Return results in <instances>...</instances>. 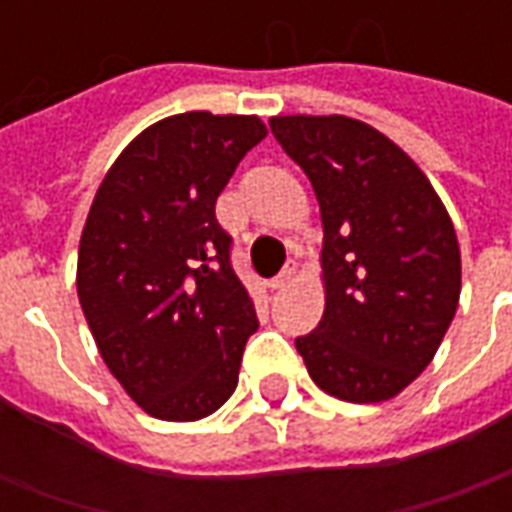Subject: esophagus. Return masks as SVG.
I'll use <instances>...</instances> for the list:
<instances>
[{
	"mask_svg": "<svg viewBox=\"0 0 512 512\" xmlns=\"http://www.w3.org/2000/svg\"><path fill=\"white\" fill-rule=\"evenodd\" d=\"M296 271H299V268H296V260H288V263H285V268L279 271L277 277L268 282V288H271V290L288 288L290 282H293V277H296Z\"/></svg>",
	"mask_w": 512,
	"mask_h": 512,
	"instance_id": "34e87169",
	"label": "esophagus"
}]
</instances>
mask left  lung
<instances>
[{
  "label": "left lung",
  "mask_w": 512,
  "mask_h": 512,
  "mask_svg": "<svg viewBox=\"0 0 512 512\" xmlns=\"http://www.w3.org/2000/svg\"><path fill=\"white\" fill-rule=\"evenodd\" d=\"M310 178L323 222L321 323L296 348L323 392L400 395L430 365L461 296V249L444 202L400 147L343 115L268 120Z\"/></svg>",
  "instance_id": "8db88e82"
}]
</instances>
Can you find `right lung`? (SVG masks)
I'll list each match as a JSON object with an SVG mask.
<instances>
[{
	"label": "right lung",
	"instance_id": "obj_1",
	"mask_svg": "<svg viewBox=\"0 0 512 512\" xmlns=\"http://www.w3.org/2000/svg\"><path fill=\"white\" fill-rule=\"evenodd\" d=\"M255 115L183 112L117 156L79 241L76 290L106 367L150 417L194 422L238 386L255 304L216 197L266 139Z\"/></svg>",
	"mask_w": 512,
	"mask_h": 512
}]
</instances>
